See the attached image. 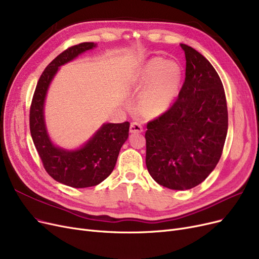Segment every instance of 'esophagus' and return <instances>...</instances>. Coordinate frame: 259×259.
Wrapping results in <instances>:
<instances>
[{"instance_id": "34e87169", "label": "esophagus", "mask_w": 259, "mask_h": 259, "mask_svg": "<svg viewBox=\"0 0 259 259\" xmlns=\"http://www.w3.org/2000/svg\"><path fill=\"white\" fill-rule=\"evenodd\" d=\"M143 131L142 124L138 121H132L130 124V132L132 133H140Z\"/></svg>"}]
</instances>
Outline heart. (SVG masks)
Here are the masks:
<instances>
[{"instance_id":"b5f03b06","label":"heart","mask_w":259,"mask_h":259,"mask_svg":"<svg viewBox=\"0 0 259 259\" xmlns=\"http://www.w3.org/2000/svg\"><path fill=\"white\" fill-rule=\"evenodd\" d=\"M181 79V69L175 62L160 57L150 60L143 69L138 83L140 88H150L143 96L142 108L148 115H159L173 102Z\"/></svg>"}]
</instances>
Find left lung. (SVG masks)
Segmentation results:
<instances>
[{"instance_id": "left-lung-1", "label": "left lung", "mask_w": 259, "mask_h": 259, "mask_svg": "<svg viewBox=\"0 0 259 259\" xmlns=\"http://www.w3.org/2000/svg\"><path fill=\"white\" fill-rule=\"evenodd\" d=\"M186 78L169 108L147 122L146 166L155 181L189 190L214 169L222 156L228 114L221 79L209 61L187 45Z\"/></svg>"}]
</instances>
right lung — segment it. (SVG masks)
I'll return each instance as SVG.
<instances>
[{"label": "right lung", "mask_w": 259, "mask_h": 259, "mask_svg": "<svg viewBox=\"0 0 259 259\" xmlns=\"http://www.w3.org/2000/svg\"><path fill=\"white\" fill-rule=\"evenodd\" d=\"M95 46L94 42H81L57 55L38 80L30 108L31 136L46 171L54 180L72 188L97 186L109 177L129 136V121L104 123L84 147L74 151L55 147L48 137L44 120V101L48 86L61 65Z\"/></svg>", "instance_id": "1"}]
</instances>
